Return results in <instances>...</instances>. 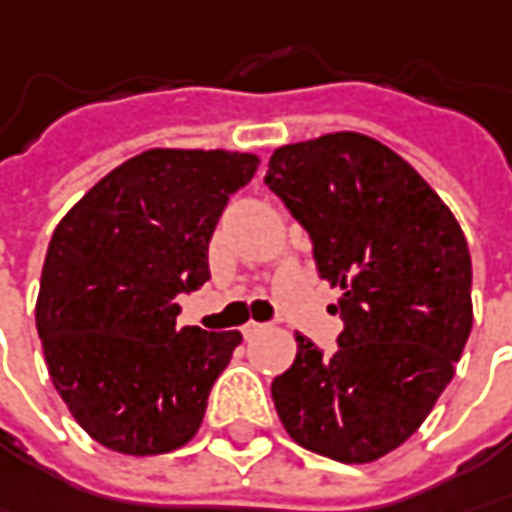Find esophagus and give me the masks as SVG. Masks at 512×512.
Listing matches in <instances>:
<instances>
[{
	"label": "esophagus",
	"mask_w": 512,
	"mask_h": 512,
	"mask_svg": "<svg viewBox=\"0 0 512 512\" xmlns=\"http://www.w3.org/2000/svg\"><path fill=\"white\" fill-rule=\"evenodd\" d=\"M260 332H266V323H257V321H249L243 326V338H255Z\"/></svg>",
	"instance_id": "1"
}]
</instances>
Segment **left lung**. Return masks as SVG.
Instances as JSON below:
<instances>
[{"instance_id": "8db88e82", "label": "left lung", "mask_w": 512, "mask_h": 512, "mask_svg": "<svg viewBox=\"0 0 512 512\" xmlns=\"http://www.w3.org/2000/svg\"><path fill=\"white\" fill-rule=\"evenodd\" d=\"M263 180L309 232L344 321L329 355L295 335V364L272 381L275 410L318 456H387L430 415L470 338L464 232L427 180L367 134L283 145Z\"/></svg>"}]
</instances>
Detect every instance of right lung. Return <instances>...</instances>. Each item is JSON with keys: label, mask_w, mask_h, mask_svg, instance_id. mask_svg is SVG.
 <instances>
[{"label": "right lung", "mask_w": 512, "mask_h": 512, "mask_svg": "<svg viewBox=\"0 0 512 512\" xmlns=\"http://www.w3.org/2000/svg\"><path fill=\"white\" fill-rule=\"evenodd\" d=\"M255 154L151 148L105 174L56 226L36 329L77 424L125 456L183 447L240 332L177 329L209 275V240Z\"/></svg>", "instance_id": "obj_1"}]
</instances>
